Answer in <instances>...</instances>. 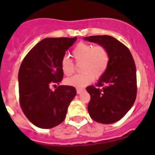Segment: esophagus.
Instances as JSON below:
<instances>
[{
    "mask_svg": "<svg viewBox=\"0 0 155 155\" xmlns=\"http://www.w3.org/2000/svg\"><path fill=\"white\" fill-rule=\"evenodd\" d=\"M83 91H84V89H82V88H77V93L78 94H81Z\"/></svg>",
    "mask_w": 155,
    "mask_h": 155,
    "instance_id": "esophagus-1",
    "label": "esophagus"
}]
</instances>
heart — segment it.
Segmentation results:
<instances>
[{
	"instance_id": "1",
	"label": "heart",
	"mask_w": 155,
	"mask_h": 155,
	"mask_svg": "<svg viewBox=\"0 0 155 155\" xmlns=\"http://www.w3.org/2000/svg\"><path fill=\"white\" fill-rule=\"evenodd\" d=\"M72 57L77 64L81 63V71L65 80L66 84L74 87H83L91 83L94 78H100L109 67V52L102 45L93 46L87 42H79L74 48ZM61 68L66 76H70L74 71V64L68 57L62 59Z\"/></svg>"
}]
</instances>
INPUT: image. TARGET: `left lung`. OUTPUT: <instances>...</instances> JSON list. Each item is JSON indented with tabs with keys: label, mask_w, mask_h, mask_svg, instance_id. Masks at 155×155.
I'll return each mask as SVG.
<instances>
[{
	"label": "left lung",
	"mask_w": 155,
	"mask_h": 155,
	"mask_svg": "<svg viewBox=\"0 0 155 155\" xmlns=\"http://www.w3.org/2000/svg\"><path fill=\"white\" fill-rule=\"evenodd\" d=\"M84 39L104 46L109 54V67L96 87H86L91 96L88 113L100 124H113L127 114L136 100L137 71L134 58L125 45L110 35H91Z\"/></svg>",
	"instance_id": "8db88e82"
}]
</instances>
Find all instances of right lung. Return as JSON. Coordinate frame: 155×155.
<instances>
[{
	"label": "right lung",
	"mask_w": 155,
	"mask_h": 155,
	"mask_svg": "<svg viewBox=\"0 0 155 155\" xmlns=\"http://www.w3.org/2000/svg\"><path fill=\"white\" fill-rule=\"evenodd\" d=\"M74 38H46L25 57L18 71L19 102L31 124L50 129L64 120L68 108L77 94L73 86L59 85L64 73L61 63Z\"/></svg>",
	"instance_id": "add662e5"
}]
</instances>
